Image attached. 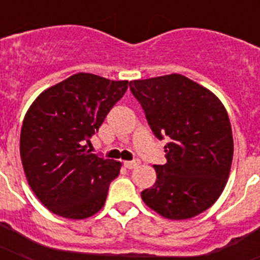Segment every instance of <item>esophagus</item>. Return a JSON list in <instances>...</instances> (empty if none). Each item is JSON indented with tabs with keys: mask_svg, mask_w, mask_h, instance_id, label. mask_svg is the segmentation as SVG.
Wrapping results in <instances>:
<instances>
[{
	"mask_svg": "<svg viewBox=\"0 0 260 260\" xmlns=\"http://www.w3.org/2000/svg\"><path fill=\"white\" fill-rule=\"evenodd\" d=\"M139 165H140V160H134V162H125V163H124V166H125L126 169H129V170H132V169H136Z\"/></svg>",
	"mask_w": 260,
	"mask_h": 260,
	"instance_id": "34e87169",
	"label": "esophagus"
}]
</instances>
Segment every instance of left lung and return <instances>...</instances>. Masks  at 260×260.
<instances>
[{"label":"left lung","mask_w":260,"mask_h":260,"mask_svg":"<svg viewBox=\"0 0 260 260\" xmlns=\"http://www.w3.org/2000/svg\"><path fill=\"white\" fill-rule=\"evenodd\" d=\"M155 136L165 146L166 165L154 166L156 181L143 190L148 208L169 220L191 218L213 205L230 177L234 138L222 102L185 75L169 74L129 82Z\"/></svg>","instance_id":"8db88e82"}]
</instances>
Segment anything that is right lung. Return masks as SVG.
<instances>
[{"label": "right lung", "mask_w": 260, "mask_h": 260, "mask_svg": "<svg viewBox=\"0 0 260 260\" xmlns=\"http://www.w3.org/2000/svg\"><path fill=\"white\" fill-rule=\"evenodd\" d=\"M126 89L128 81L78 73L44 90L26 110L21 163L28 185L50 212L82 220L105 205L121 163L90 154L86 143Z\"/></svg>", "instance_id": "1"}]
</instances>
